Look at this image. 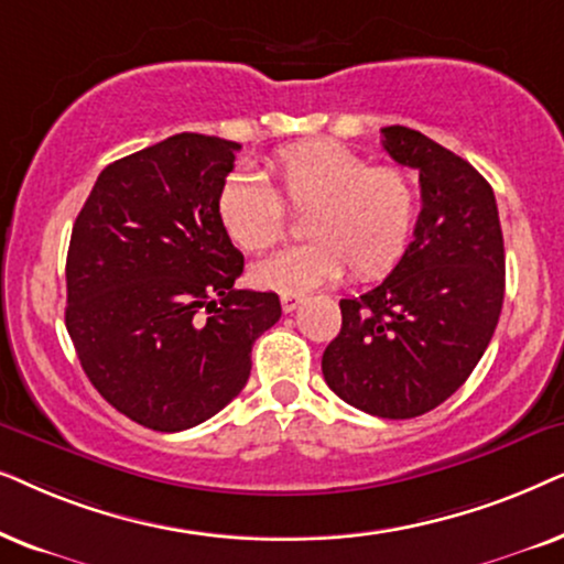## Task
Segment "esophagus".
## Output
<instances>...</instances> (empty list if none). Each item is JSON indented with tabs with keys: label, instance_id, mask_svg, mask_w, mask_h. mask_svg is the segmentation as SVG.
I'll return each mask as SVG.
<instances>
[{
	"label": "esophagus",
	"instance_id": "esophagus-1",
	"mask_svg": "<svg viewBox=\"0 0 564 564\" xmlns=\"http://www.w3.org/2000/svg\"><path fill=\"white\" fill-rule=\"evenodd\" d=\"M304 302V296L299 294H281V304H283V312H294L299 310V304Z\"/></svg>",
	"mask_w": 564,
	"mask_h": 564
}]
</instances>
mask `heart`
Returning <instances> with one entry per match:
<instances>
[{"mask_svg":"<svg viewBox=\"0 0 564 564\" xmlns=\"http://www.w3.org/2000/svg\"><path fill=\"white\" fill-rule=\"evenodd\" d=\"M270 187L250 170H237L216 195L221 229L239 250L262 252L286 235V205L304 212L310 242L258 262L260 289L302 294L350 268L358 281H373L397 268L408 252L417 219L412 177L394 164H366L364 156L333 141H299L270 156Z\"/></svg>","mask_w":564,"mask_h":564,"instance_id":"heart-1","label":"heart"}]
</instances>
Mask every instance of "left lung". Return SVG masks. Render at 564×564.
<instances>
[{
  "mask_svg": "<svg viewBox=\"0 0 564 564\" xmlns=\"http://www.w3.org/2000/svg\"><path fill=\"white\" fill-rule=\"evenodd\" d=\"M381 137L394 162L420 172L415 239L377 289L340 299L343 327L322 373L352 408L408 420L446 402L490 345L506 247L492 187L467 160L408 126Z\"/></svg>",
  "mask_w": 564,
  "mask_h": 564,
  "instance_id": "8db88e82",
  "label": "left lung"
}]
</instances>
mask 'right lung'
<instances>
[{
    "instance_id": "add662e5",
    "label": "right lung",
    "mask_w": 564,
    "mask_h": 564,
    "mask_svg": "<svg viewBox=\"0 0 564 564\" xmlns=\"http://www.w3.org/2000/svg\"><path fill=\"white\" fill-rule=\"evenodd\" d=\"M237 141L175 133L108 164L74 221L66 329L93 387L162 433L227 408L252 343L281 317L273 291H242L245 258L216 216Z\"/></svg>"
}]
</instances>
